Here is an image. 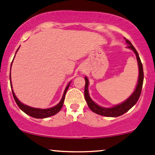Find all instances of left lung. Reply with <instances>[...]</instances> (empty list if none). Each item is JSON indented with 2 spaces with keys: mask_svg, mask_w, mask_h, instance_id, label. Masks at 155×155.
Masks as SVG:
<instances>
[{
  "mask_svg": "<svg viewBox=\"0 0 155 155\" xmlns=\"http://www.w3.org/2000/svg\"><path fill=\"white\" fill-rule=\"evenodd\" d=\"M125 39V38H124ZM126 42L127 44V48L129 49L132 50L135 53V55H136L137 61H138V83H137L136 87H135V90L133 92L130 96L126 100L122 102L121 103L113 106L110 107H102V106L97 105L96 102H94L90 97L89 92H88V85H89V82H88V79L87 77H85V81H86V85H85V89H84V97L86 99V101L88 104V107L91 110L93 111L95 114H99V115L107 116V117H118L123 114L127 112L131 107H133L134 105L136 104L138 102L139 97L140 96V93H141L142 86H143V65H142L141 61H140V57H139L138 52L134 48L133 45L130 42L129 40L125 39Z\"/></svg>",
  "mask_w": 155,
  "mask_h": 155,
  "instance_id": "1",
  "label": "left lung"
}]
</instances>
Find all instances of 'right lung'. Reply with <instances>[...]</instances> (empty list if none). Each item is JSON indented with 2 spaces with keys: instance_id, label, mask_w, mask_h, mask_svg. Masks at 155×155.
<instances>
[{
  "instance_id": "right-lung-1",
  "label": "right lung",
  "mask_w": 155,
  "mask_h": 155,
  "mask_svg": "<svg viewBox=\"0 0 155 155\" xmlns=\"http://www.w3.org/2000/svg\"><path fill=\"white\" fill-rule=\"evenodd\" d=\"M18 49H17V50H18ZM17 50L16 51V53H17ZM16 53H15V54H16ZM15 57H14V58H15ZM11 67H12V66H11ZM9 78H10V84H11L12 91V94H13L14 99H15L17 105H18V107H20V108L21 109V110L23 111L24 113H25L27 115L30 116H31V117L36 118V119H45V118H48V117H50V116H54L55 114H56L57 113H58L59 111L61 110V109L62 107H63L66 93H67V90H68L69 87V86H70V83H71V81H70V82L67 84L65 90H64V94H63V96H62L61 100L60 102H59L56 105L53 106V107H50V108L41 109V108H36V107H31V106H28L27 105H25V104L22 103V102L18 100V98L16 97L15 92H14L13 89H12V81H11V71H10Z\"/></svg>"
}]
</instances>
